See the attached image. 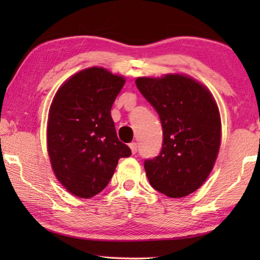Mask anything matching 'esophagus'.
I'll return each mask as SVG.
<instances>
[{"label":"esophagus","instance_id":"obj_1","mask_svg":"<svg viewBox=\"0 0 260 260\" xmlns=\"http://www.w3.org/2000/svg\"><path fill=\"white\" fill-rule=\"evenodd\" d=\"M129 147H130V149H131V152H133V154H136L137 149H138L137 143H135V142H133V143L129 144Z\"/></svg>","mask_w":260,"mask_h":260}]
</instances>
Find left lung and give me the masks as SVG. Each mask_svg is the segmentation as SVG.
<instances>
[{"label":"left lung","mask_w":260,"mask_h":260,"mask_svg":"<svg viewBox=\"0 0 260 260\" xmlns=\"http://www.w3.org/2000/svg\"><path fill=\"white\" fill-rule=\"evenodd\" d=\"M136 86L161 119V152L145 159L154 189L169 198H183L205 182L218 156L221 120L211 92L193 78L167 74L141 77Z\"/></svg>","instance_id":"obj_1"}]
</instances>
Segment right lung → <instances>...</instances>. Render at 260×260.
Masks as SVG:
<instances>
[{"instance_id": "1", "label": "right lung", "mask_w": 260, "mask_h": 260, "mask_svg": "<svg viewBox=\"0 0 260 260\" xmlns=\"http://www.w3.org/2000/svg\"><path fill=\"white\" fill-rule=\"evenodd\" d=\"M125 79L103 67H90L62 84L48 115L47 148L56 179L81 199L108 186L118 159L130 148L118 140L111 117Z\"/></svg>"}]
</instances>
